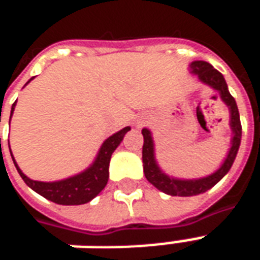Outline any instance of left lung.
Returning a JSON list of instances; mask_svg holds the SVG:
<instances>
[{
    "label": "left lung",
    "mask_w": 260,
    "mask_h": 260,
    "mask_svg": "<svg viewBox=\"0 0 260 260\" xmlns=\"http://www.w3.org/2000/svg\"><path fill=\"white\" fill-rule=\"evenodd\" d=\"M191 69L193 74L199 76V79L203 83H206V85L212 86L213 89H216L220 93V97L223 99V102L229 106L230 113H231L230 125H231V129H233L234 136H233V145H231V149H230L229 156L225 158L223 166L214 174L209 175L206 178H201V180L185 181L169 178L167 175L160 171L157 164L154 161V156H153V141L152 136H150V132L147 129L142 131V135H143L142 160H143L145 177H146V180L152 185H154L157 189H160L164 193H169L171 196L199 195V193L209 191L212 186L216 185L218 181L229 173V170L231 169V166L234 163L235 156H237V152H238V147H240L241 143V134H242L238 107H237L234 97L230 94L223 75L220 74L217 69L213 68L212 65L206 62V61H193L191 64Z\"/></svg>",
    "instance_id": "1"
}]
</instances>
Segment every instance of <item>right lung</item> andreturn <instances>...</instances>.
<instances>
[{
  "label": "right lung",
  "instance_id": "right-lung-1",
  "mask_svg": "<svg viewBox=\"0 0 260 260\" xmlns=\"http://www.w3.org/2000/svg\"><path fill=\"white\" fill-rule=\"evenodd\" d=\"M15 103L12 104L11 115L14 113ZM129 129V126H126L117 134H114L113 136H110L107 141L103 143L96 161L93 163L90 169H87L82 174L75 175L68 180L58 181V182H40V181L30 180L20 171L18 164L15 163L14 157L12 160H14L15 167L22 177V180L26 182V185L30 186L33 191L44 196L46 199L54 202V203H58V205H83V203L90 202L94 196L99 195L104 189V186L107 185L108 166H110L111 154ZM11 156H12V153H11Z\"/></svg>",
  "mask_w": 260,
  "mask_h": 260
}]
</instances>
